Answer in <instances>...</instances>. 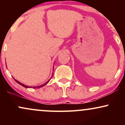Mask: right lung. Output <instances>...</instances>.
<instances>
[{
  "instance_id": "obj_1",
  "label": "right lung",
  "mask_w": 125,
  "mask_h": 125,
  "mask_svg": "<svg viewBox=\"0 0 125 125\" xmlns=\"http://www.w3.org/2000/svg\"><path fill=\"white\" fill-rule=\"evenodd\" d=\"M52 76H53V74H52ZM50 80H51V79H50L49 80V81H48V82H46L45 83H44V84H42V85H41V86H33V88H40V87H43V86H44V85H46V84L47 83H49V82L50 81ZM15 81L17 83H19V84H21V85L22 86H23V87H26V88H29V87H31H31H29V86H26V85H25V84H22L21 83V82H19V81H16V80H15Z\"/></svg>"
}]
</instances>
